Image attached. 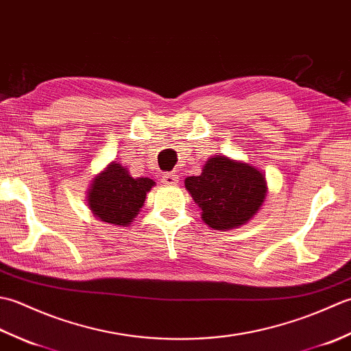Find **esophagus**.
I'll use <instances>...</instances> for the list:
<instances>
[{"instance_id":"34e87169","label":"esophagus","mask_w":351,"mask_h":351,"mask_svg":"<svg viewBox=\"0 0 351 351\" xmlns=\"http://www.w3.org/2000/svg\"><path fill=\"white\" fill-rule=\"evenodd\" d=\"M162 184L164 185H176L178 184V175L175 173H167L162 176Z\"/></svg>"}]
</instances>
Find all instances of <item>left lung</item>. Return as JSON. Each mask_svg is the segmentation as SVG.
<instances>
[{
	"label": "left lung",
	"mask_w": 351,
	"mask_h": 351,
	"mask_svg": "<svg viewBox=\"0 0 351 351\" xmlns=\"http://www.w3.org/2000/svg\"><path fill=\"white\" fill-rule=\"evenodd\" d=\"M185 189L214 230H232L255 217L267 197L263 170L228 155H214L199 176L185 178Z\"/></svg>",
	"instance_id": "1"
}]
</instances>
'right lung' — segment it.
I'll list each match as a JSON object with an SVG mask.
<instances>
[{
    "mask_svg": "<svg viewBox=\"0 0 351 351\" xmlns=\"http://www.w3.org/2000/svg\"><path fill=\"white\" fill-rule=\"evenodd\" d=\"M154 185L151 178H134L121 162L111 161L93 178L87 190V206L96 219L108 225L131 226Z\"/></svg>",
    "mask_w": 351,
    "mask_h": 351,
    "instance_id": "1",
    "label": "right lung"
}]
</instances>
